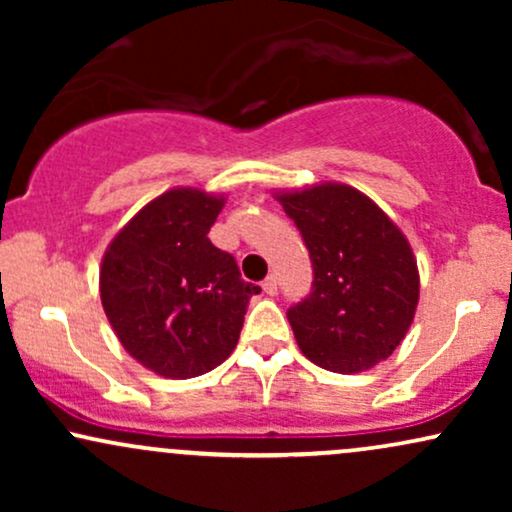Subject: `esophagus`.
Here are the masks:
<instances>
[{
	"instance_id": "34e87169",
	"label": "esophagus",
	"mask_w": 512,
	"mask_h": 512,
	"mask_svg": "<svg viewBox=\"0 0 512 512\" xmlns=\"http://www.w3.org/2000/svg\"><path fill=\"white\" fill-rule=\"evenodd\" d=\"M262 289H264V293H269V296H274L276 293V276L274 274H269L267 279L262 281Z\"/></svg>"
}]
</instances>
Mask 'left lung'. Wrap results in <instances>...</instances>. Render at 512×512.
Instances as JSON below:
<instances>
[{
	"instance_id": "8db88e82",
	"label": "left lung",
	"mask_w": 512,
	"mask_h": 512,
	"mask_svg": "<svg viewBox=\"0 0 512 512\" xmlns=\"http://www.w3.org/2000/svg\"><path fill=\"white\" fill-rule=\"evenodd\" d=\"M279 202L313 262L310 293L286 310L298 346L332 373L373 368L402 342L419 303L407 238L354 187L317 185Z\"/></svg>"
}]
</instances>
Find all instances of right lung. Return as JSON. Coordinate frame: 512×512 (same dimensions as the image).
<instances>
[{
  "mask_svg": "<svg viewBox=\"0 0 512 512\" xmlns=\"http://www.w3.org/2000/svg\"><path fill=\"white\" fill-rule=\"evenodd\" d=\"M223 199L170 190L117 233L101 267V301L129 356L166 378L209 373L236 349L248 301L262 289L240 276L209 231Z\"/></svg>",
  "mask_w": 512,
  "mask_h": 512,
  "instance_id": "1",
  "label": "right lung"
}]
</instances>
